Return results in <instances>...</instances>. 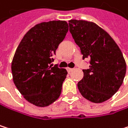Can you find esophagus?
<instances>
[{"mask_svg": "<svg viewBox=\"0 0 128 128\" xmlns=\"http://www.w3.org/2000/svg\"><path fill=\"white\" fill-rule=\"evenodd\" d=\"M67 70H68V73H70V72H71L73 70V69L72 68H67Z\"/></svg>", "mask_w": 128, "mask_h": 128, "instance_id": "obj_1", "label": "esophagus"}]
</instances>
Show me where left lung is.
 Wrapping results in <instances>:
<instances>
[{
  "label": "left lung",
  "instance_id": "obj_1",
  "mask_svg": "<svg viewBox=\"0 0 128 128\" xmlns=\"http://www.w3.org/2000/svg\"><path fill=\"white\" fill-rule=\"evenodd\" d=\"M70 32L80 48L83 59L90 58L78 82L80 92L94 103L109 99L123 84L126 62L118 45L103 29L92 22L69 20Z\"/></svg>",
  "mask_w": 128,
  "mask_h": 128
}]
</instances>
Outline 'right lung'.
I'll use <instances>...</instances> for the list:
<instances>
[{"label":"right lung","mask_w":128,"mask_h":128,"mask_svg":"<svg viewBox=\"0 0 128 128\" xmlns=\"http://www.w3.org/2000/svg\"><path fill=\"white\" fill-rule=\"evenodd\" d=\"M68 32L66 21L38 23L26 33L16 50L11 64L14 83L36 106H48L60 95L68 71L50 64Z\"/></svg>","instance_id":"right-lung-1"}]
</instances>
